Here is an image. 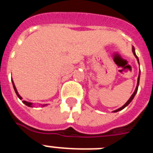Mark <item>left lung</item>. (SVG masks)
<instances>
[{"mask_svg":"<svg viewBox=\"0 0 153 153\" xmlns=\"http://www.w3.org/2000/svg\"><path fill=\"white\" fill-rule=\"evenodd\" d=\"M133 55H135V57L137 58V59L138 62H139V59H138V57H137V55H136V53H135V48H134V47H133ZM140 72H139V76H138V79H137V87H136L135 91L133 92V94H132V96H131V97H130V98H129V99H128V100L127 101V102H126V104L124 105L123 106H121V108H119V109H116V110H114V113H115V112L120 111V110H121V109H123L124 108H126V107L127 106V105H128L129 104V103H130L131 102H132V100H133V98L135 97L136 94H137V92L138 86H139V81H140Z\"/></svg>","mask_w":153,"mask_h":153,"instance_id":"obj_1","label":"left lung"}]
</instances>
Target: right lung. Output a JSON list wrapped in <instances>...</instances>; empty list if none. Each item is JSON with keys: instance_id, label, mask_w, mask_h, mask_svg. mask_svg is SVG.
Segmentation results:
<instances>
[{"instance_id": "obj_1", "label": "right lung", "mask_w": 153, "mask_h": 153, "mask_svg": "<svg viewBox=\"0 0 153 153\" xmlns=\"http://www.w3.org/2000/svg\"><path fill=\"white\" fill-rule=\"evenodd\" d=\"M12 82H13V88H14V91H15L16 94V95H17L18 98H20V100H21V99H22V98H21V97H20V94H18L17 91H16V86H15V84H14V82H13V81H12ZM23 103H25V104L26 105H27V106L32 107V102H26V101H23Z\"/></svg>"}]
</instances>
